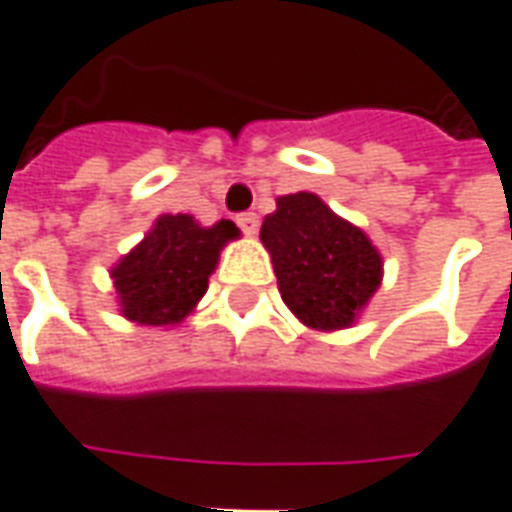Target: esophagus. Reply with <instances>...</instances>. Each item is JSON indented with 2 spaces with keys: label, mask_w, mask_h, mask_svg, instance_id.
<instances>
[{
  "label": "esophagus",
  "mask_w": 512,
  "mask_h": 512,
  "mask_svg": "<svg viewBox=\"0 0 512 512\" xmlns=\"http://www.w3.org/2000/svg\"><path fill=\"white\" fill-rule=\"evenodd\" d=\"M237 223H239V228L245 231V234H250V237H253V234L259 231V217L253 215V212H245V215H239Z\"/></svg>",
  "instance_id": "esophagus-1"
}]
</instances>
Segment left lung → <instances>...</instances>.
<instances>
[{
	"label": "left lung",
	"instance_id": "8db88e82",
	"mask_svg": "<svg viewBox=\"0 0 512 512\" xmlns=\"http://www.w3.org/2000/svg\"><path fill=\"white\" fill-rule=\"evenodd\" d=\"M259 237L286 308L311 331L350 328L383 281L372 239L314 192L281 195Z\"/></svg>",
	"mask_w": 512,
	"mask_h": 512
}]
</instances>
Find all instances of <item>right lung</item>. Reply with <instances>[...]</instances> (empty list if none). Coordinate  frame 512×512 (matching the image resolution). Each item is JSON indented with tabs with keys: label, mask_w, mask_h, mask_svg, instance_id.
I'll return each mask as SVG.
<instances>
[{
	"label": "right lung",
	"mask_w": 512,
	"mask_h": 512,
	"mask_svg": "<svg viewBox=\"0 0 512 512\" xmlns=\"http://www.w3.org/2000/svg\"><path fill=\"white\" fill-rule=\"evenodd\" d=\"M231 239H239L231 220L201 226L192 215H159L110 270L121 317L154 328L179 325L206 295L220 250Z\"/></svg>",
	"instance_id": "add662e5"
}]
</instances>
